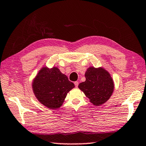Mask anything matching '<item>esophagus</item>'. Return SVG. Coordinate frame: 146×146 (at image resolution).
I'll use <instances>...</instances> for the list:
<instances>
[{"label": "esophagus", "instance_id": "obj_1", "mask_svg": "<svg viewBox=\"0 0 146 146\" xmlns=\"http://www.w3.org/2000/svg\"><path fill=\"white\" fill-rule=\"evenodd\" d=\"M74 84H75V87H76V88H77V87H78V82H77V81H76V82H74Z\"/></svg>", "mask_w": 146, "mask_h": 146}]
</instances>
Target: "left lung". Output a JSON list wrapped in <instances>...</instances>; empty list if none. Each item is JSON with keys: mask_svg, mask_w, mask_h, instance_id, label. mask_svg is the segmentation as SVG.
Returning <instances> with one entry per match:
<instances>
[{"mask_svg": "<svg viewBox=\"0 0 146 146\" xmlns=\"http://www.w3.org/2000/svg\"><path fill=\"white\" fill-rule=\"evenodd\" d=\"M86 81L80 83L78 88L83 91L94 106L106 103L114 91V81L110 73L103 67L90 66L85 73Z\"/></svg>", "mask_w": 146, "mask_h": 146, "instance_id": "1", "label": "left lung"}]
</instances>
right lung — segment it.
I'll return each mask as SVG.
<instances>
[{
  "mask_svg": "<svg viewBox=\"0 0 146 146\" xmlns=\"http://www.w3.org/2000/svg\"><path fill=\"white\" fill-rule=\"evenodd\" d=\"M32 90L41 104L50 110L62 106L68 93L75 88L68 76L54 66H43L32 81Z\"/></svg>",
  "mask_w": 146,
  "mask_h": 146,
  "instance_id": "1",
  "label": "right lung"
}]
</instances>
